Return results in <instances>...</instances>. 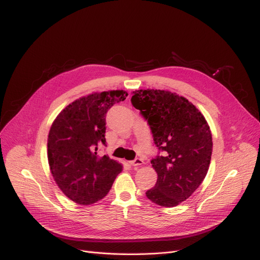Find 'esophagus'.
I'll return each instance as SVG.
<instances>
[{
  "instance_id": "esophagus-1",
  "label": "esophagus",
  "mask_w": 260,
  "mask_h": 260,
  "mask_svg": "<svg viewBox=\"0 0 260 260\" xmlns=\"http://www.w3.org/2000/svg\"><path fill=\"white\" fill-rule=\"evenodd\" d=\"M129 163H131V166H133V167H138V166H142L143 165V160L140 159V158H136L134 160L129 161Z\"/></svg>"
}]
</instances>
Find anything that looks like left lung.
Instances as JSON below:
<instances>
[{"mask_svg":"<svg viewBox=\"0 0 260 260\" xmlns=\"http://www.w3.org/2000/svg\"><path fill=\"white\" fill-rule=\"evenodd\" d=\"M131 102L149 125L158 154L151 160L158 174L147 198L162 207L186 200L208 172L212 137L204 115L187 99L165 90H137Z\"/></svg>","mask_w":260,"mask_h":260,"instance_id":"8db88e82","label":"left lung"}]
</instances>
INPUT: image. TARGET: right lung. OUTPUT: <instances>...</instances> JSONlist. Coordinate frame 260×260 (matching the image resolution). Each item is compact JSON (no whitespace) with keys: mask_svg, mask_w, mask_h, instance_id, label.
Returning a JSON list of instances; mask_svg holds the SVG:
<instances>
[{"mask_svg":"<svg viewBox=\"0 0 260 260\" xmlns=\"http://www.w3.org/2000/svg\"><path fill=\"white\" fill-rule=\"evenodd\" d=\"M123 90L92 93L72 102L57 115L48 138V160L57 186L73 202L90 205L105 197L122 166L109 155H98L107 146L106 116Z\"/></svg>","mask_w":260,"mask_h":260,"instance_id":"add662e5","label":"right lung"}]
</instances>
